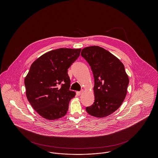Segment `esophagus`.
<instances>
[{
	"instance_id": "obj_1",
	"label": "esophagus",
	"mask_w": 158,
	"mask_h": 158,
	"mask_svg": "<svg viewBox=\"0 0 158 158\" xmlns=\"http://www.w3.org/2000/svg\"><path fill=\"white\" fill-rule=\"evenodd\" d=\"M82 91H77V92H76V94L78 96H80L82 94Z\"/></svg>"
}]
</instances>
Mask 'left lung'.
I'll return each mask as SVG.
<instances>
[{"instance_id":"1","label":"left lung","mask_w":158,"mask_h":158,"mask_svg":"<svg viewBox=\"0 0 158 158\" xmlns=\"http://www.w3.org/2000/svg\"><path fill=\"white\" fill-rule=\"evenodd\" d=\"M81 56L89 64L95 81V102L86 111L97 118L108 116L120 106L127 95L129 78L124 66L112 53L99 46L84 48Z\"/></svg>"}]
</instances>
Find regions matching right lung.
Listing matches in <instances>:
<instances>
[{
  "label": "right lung",
  "mask_w": 158,
  "mask_h": 158,
  "mask_svg": "<svg viewBox=\"0 0 158 158\" xmlns=\"http://www.w3.org/2000/svg\"><path fill=\"white\" fill-rule=\"evenodd\" d=\"M81 48H60L45 53L35 60L26 76V96L42 117L54 120L64 117L75 97L69 90L68 69L79 56Z\"/></svg>",
  "instance_id": "add662e5"
}]
</instances>
